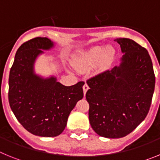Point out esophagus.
Segmentation results:
<instances>
[{
	"instance_id": "esophagus-1",
	"label": "esophagus",
	"mask_w": 160,
	"mask_h": 160,
	"mask_svg": "<svg viewBox=\"0 0 160 160\" xmlns=\"http://www.w3.org/2000/svg\"><path fill=\"white\" fill-rule=\"evenodd\" d=\"M83 93H84V95L86 94V93H87V90H89V87H88V85L87 84V83H85L84 86H83Z\"/></svg>"
}]
</instances>
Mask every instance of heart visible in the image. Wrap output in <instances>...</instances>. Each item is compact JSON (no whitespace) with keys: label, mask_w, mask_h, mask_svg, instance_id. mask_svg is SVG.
I'll list each match as a JSON object with an SVG mask.
<instances>
[{"label":"heart","mask_w":160,"mask_h":160,"mask_svg":"<svg viewBox=\"0 0 160 160\" xmlns=\"http://www.w3.org/2000/svg\"><path fill=\"white\" fill-rule=\"evenodd\" d=\"M105 49L100 46H95L87 51L82 52L78 58L73 62V66L78 70H87L95 66L102 57L103 61L108 60L111 57V51L107 49L104 53Z\"/></svg>","instance_id":"1"}]
</instances>
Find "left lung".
I'll return each mask as SVG.
<instances>
[{
  "label": "left lung",
  "instance_id": "obj_1",
  "mask_svg": "<svg viewBox=\"0 0 160 160\" xmlns=\"http://www.w3.org/2000/svg\"><path fill=\"white\" fill-rule=\"evenodd\" d=\"M122 53L119 66L87 81L89 120L102 137L118 138L145 119L152 104L155 77L148 50L129 38H117Z\"/></svg>",
  "mask_w": 160,
  "mask_h": 160
}]
</instances>
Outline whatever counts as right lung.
<instances>
[{"label":"right lung","mask_w":160,"mask_h":160,"mask_svg":"<svg viewBox=\"0 0 160 160\" xmlns=\"http://www.w3.org/2000/svg\"><path fill=\"white\" fill-rule=\"evenodd\" d=\"M54 44L35 38L17 51L8 78V102L18 122L31 134L55 137L62 133L69 114L83 98V82L66 87L53 76L43 78L34 73L38 55Z\"/></svg>","instance_id":"add662e5"}]
</instances>
